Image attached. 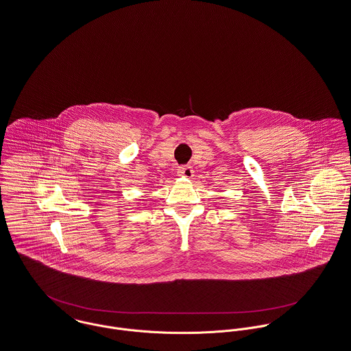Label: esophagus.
Instances as JSON below:
<instances>
[{
    "mask_svg": "<svg viewBox=\"0 0 351 351\" xmlns=\"http://www.w3.org/2000/svg\"><path fill=\"white\" fill-rule=\"evenodd\" d=\"M178 175L182 176V178H186V179H191V178L193 176V169H192V167H189V165L179 167Z\"/></svg>",
    "mask_w": 351,
    "mask_h": 351,
    "instance_id": "esophagus-1",
    "label": "esophagus"
}]
</instances>
